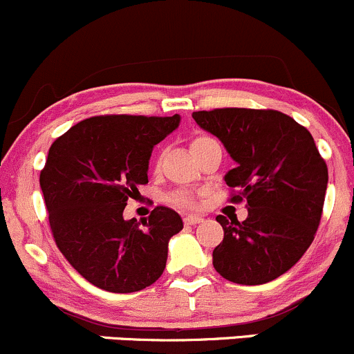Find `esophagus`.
Listing matches in <instances>:
<instances>
[{"label":"esophagus","mask_w":354,"mask_h":354,"mask_svg":"<svg viewBox=\"0 0 354 354\" xmlns=\"http://www.w3.org/2000/svg\"><path fill=\"white\" fill-rule=\"evenodd\" d=\"M204 221V218L203 216H199V214H187V216H184V223L185 224H199V223H203Z\"/></svg>","instance_id":"1"}]
</instances>
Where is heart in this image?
<instances>
[{"mask_svg":"<svg viewBox=\"0 0 354 354\" xmlns=\"http://www.w3.org/2000/svg\"><path fill=\"white\" fill-rule=\"evenodd\" d=\"M206 140H209V136H196V138L191 142V150L194 147L199 145V143L206 142ZM169 203L174 204V206H177V207L191 209V207H196L197 197L187 191H176L169 196Z\"/></svg>","mask_w":354,"mask_h":354,"instance_id":"obj_1","label":"heart"}]
</instances>
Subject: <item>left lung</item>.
I'll return each instance as SVG.
<instances>
[{
    "label": "left lung",
    "instance_id": "obj_1",
    "mask_svg": "<svg viewBox=\"0 0 354 354\" xmlns=\"http://www.w3.org/2000/svg\"><path fill=\"white\" fill-rule=\"evenodd\" d=\"M201 128L218 136L236 167L224 180L231 203H246L239 223L219 214L224 238L212 265L226 280L260 285L294 267L314 241L328 187V165L313 135L275 109L196 111Z\"/></svg>",
    "mask_w": 354,
    "mask_h": 354
}]
</instances>
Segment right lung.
<instances>
[{
  "mask_svg": "<svg viewBox=\"0 0 354 354\" xmlns=\"http://www.w3.org/2000/svg\"><path fill=\"white\" fill-rule=\"evenodd\" d=\"M180 116L102 115L74 124L52 143L40 172L57 248L102 290L130 294L165 270L169 239L184 227L174 209L157 206L143 226L123 219L128 199L148 184L153 147Z\"/></svg>",
  "mask_w": 354,
  "mask_h": 354,
  "instance_id": "add662e5",
  "label": "right lung"
}]
</instances>
